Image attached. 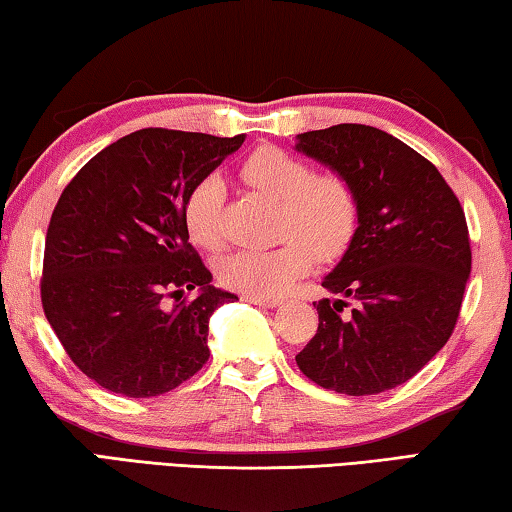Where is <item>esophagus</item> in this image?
Returning <instances> with one entry per match:
<instances>
[{
	"label": "esophagus",
	"mask_w": 512,
	"mask_h": 512,
	"mask_svg": "<svg viewBox=\"0 0 512 512\" xmlns=\"http://www.w3.org/2000/svg\"><path fill=\"white\" fill-rule=\"evenodd\" d=\"M244 300L250 302V305H259V307H268V309H273L282 302L280 298H257V296H244Z\"/></svg>",
	"instance_id": "obj_1"
}]
</instances>
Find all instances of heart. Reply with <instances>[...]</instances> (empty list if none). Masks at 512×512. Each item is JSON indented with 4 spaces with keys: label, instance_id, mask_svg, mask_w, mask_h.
<instances>
[{
    "label": "heart",
    "instance_id": "heart-1",
    "mask_svg": "<svg viewBox=\"0 0 512 512\" xmlns=\"http://www.w3.org/2000/svg\"><path fill=\"white\" fill-rule=\"evenodd\" d=\"M248 187L280 203V235L293 241L275 248H244L221 259L219 277L244 296L275 298L287 291L316 259L339 257L357 230L359 201L339 173H320L277 146H259L239 164ZM223 180L205 176L189 189L183 221L196 246L216 250L221 228Z\"/></svg>",
    "mask_w": 512,
    "mask_h": 512
}]
</instances>
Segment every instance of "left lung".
Returning a JSON list of instances; mask_svg holds the SVG:
<instances>
[{
	"mask_svg": "<svg viewBox=\"0 0 512 512\" xmlns=\"http://www.w3.org/2000/svg\"><path fill=\"white\" fill-rule=\"evenodd\" d=\"M296 151L352 185L357 230L323 277L345 300L314 302L318 332L296 363L345 395H375L409 381L454 332L472 250L463 207L433 164L379 128L339 124L296 135Z\"/></svg>",
	"mask_w": 512,
	"mask_h": 512,
	"instance_id": "left-lung-1",
	"label": "left lung"
}]
</instances>
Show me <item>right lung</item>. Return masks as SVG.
Listing matches in <instances>:
<instances>
[{"mask_svg":"<svg viewBox=\"0 0 512 512\" xmlns=\"http://www.w3.org/2000/svg\"><path fill=\"white\" fill-rule=\"evenodd\" d=\"M246 135L142 128L85 164L51 214L42 307L76 366L126 397L169 393L210 359V316L239 300L216 289L183 221L198 180ZM196 290L194 301H180ZM177 298L166 307L163 298Z\"/></svg>","mask_w":512,"mask_h":512,"instance_id":"add662e5","label":"right lung"}]
</instances>
